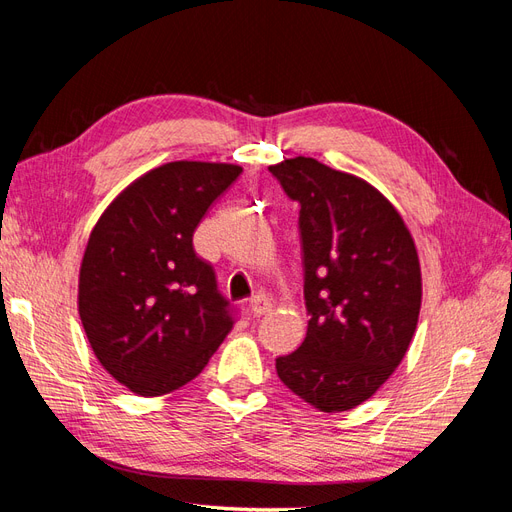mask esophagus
I'll return each instance as SVG.
<instances>
[{"label": "esophagus", "mask_w": 512, "mask_h": 512, "mask_svg": "<svg viewBox=\"0 0 512 512\" xmlns=\"http://www.w3.org/2000/svg\"><path fill=\"white\" fill-rule=\"evenodd\" d=\"M271 307H273V303L265 297V294H258V297H254V299L250 301V312H252V316H256V318L269 314Z\"/></svg>", "instance_id": "obj_1"}]
</instances>
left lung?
Here are the masks:
<instances>
[{
	"label": "left lung",
	"instance_id": "8db88e82",
	"mask_svg": "<svg viewBox=\"0 0 512 512\" xmlns=\"http://www.w3.org/2000/svg\"><path fill=\"white\" fill-rule=\"evenodd\" d=\"M299 203L307 335L275 359L288 389L320 412L363 404L404 359L421 312L410 230L376 188L314 158L269 166Z\"/></svg>",
	"mask_w": 512,
	"mask_h": 512
}]
</instances>
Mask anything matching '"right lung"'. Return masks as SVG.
I'll return each instance as SVG.
<instances>
[{
  "mask_svg": "<svg viewBox=\"0 0 512 512\" xmlns=\"http://www.w3.org/2000/svg\"><path fill=\"white\" fill-rule=\"evenodd\" d=\"M241 166L170 162L123 190L91 230L79 314L102 367L136 395L194 380L237 320L194 230Z\"/></svg>",
  "mask_w": 512,
  "mask_h": 512,
  "instance_id": "1",
  "label": "right lung"
}]
</instances>
